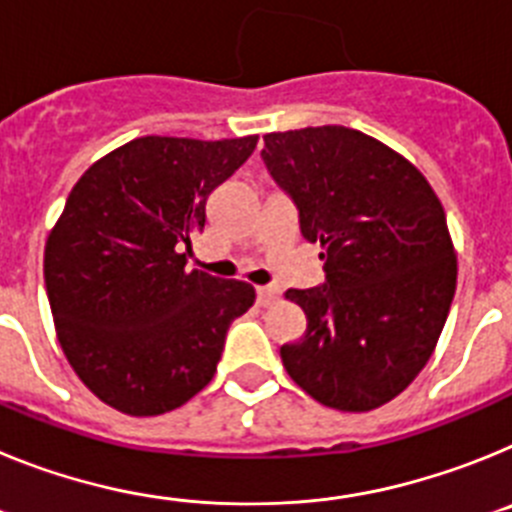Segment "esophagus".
Segmentation results:
<instances>
[{
    "instance_id": "34e87169",
    "label": "esophagus",
    "mask_w": 512,
    "mask_h": 512,
    "mask_svg": "<svg viewBox=\"0 0 512 512\" xmlns=\"http://www.w3.org/2000/svg\"><path fill=\"white\" fill-rule=\"evenodd\" d=\"M279 295H282V292H279L277 287H259L256 289V302H259L261 307H269L279 300Z\"/></svg>"
}]
</instances>
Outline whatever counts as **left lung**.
I'll return each mask as SVG.
<instances>
[{
  "mask_svg": "<svg viewBox=\"0 0 512 512\" xmlns=\"http://www.w3.org/2000/svg\"><path fill=\"white\" fill-rule=\"evenodd\" d=\"M266 169L320 243L325 282L287 289L305 336L287 374L328 408L366 413L400 395L441 336L456 292L446 212L410 161L343 125L264 135Z\"/></svg>",
  "mask_w": 512,
  "mask_h": 512,
  "instance_id": "8db88e82",
  "label": "left lung"
}]
</instances>
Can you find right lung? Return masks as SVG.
I'll return each mask as SVG.
<instances>
[{
	"label": "right lung",
	"mask_w": 512,
	"mask_h": 512,
	"mask_svg": "<svg viewBox=\"0 0 512 512\" xmlns=\"http://www.w3.org/2000/svg\"><path fill=\"white\" fill-rule=\"evenodd\" d=\"M259 138L146 135L99 158L45 243V289L63 354L110 408L161 415L205 390L256 292L187 271L207 200Z\"/></svg>",
	"instance_id": "right-lung-1"
}]
</instances>
